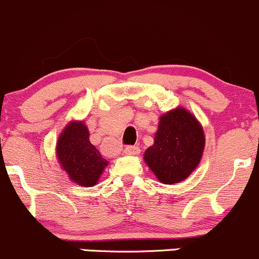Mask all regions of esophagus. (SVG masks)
I'll return each instance as SVG.
<instances>
[{
    "label": "esophagus",
    "instance_id": "1",
    "mask_svg": "<svg viewBox=\"0 0 259 259\" xmlns=\"http://www.w3.org/2000/svg\"><path fill=\"white\" fill-rule=\"evenodd\" d=\"M124 152L125 155H139L140 153V149L138 146H126Z\"/></svg>",
    "mask_w": 259,
    "mask_h": 259
}]
</instances>
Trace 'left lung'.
<instances>
[{
    "instance_id": "left-lung-1",
    "label": "left lung",
    "mask_w": 259,
    "mask_h": 259,
    "mask_svg": "<svg viewBox=\"0 0 259 259\" xmlns=\"http://www.w3.org/2000/svg\"><path fill=\"white\" fill-rule=\"evenodd\" d=\"M153 145L144 161L163 184L183 182L198 167L205 147V134L193 113L177 107L162 114Z\"/></svg>"
}]
</instances>
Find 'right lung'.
Here are the masks:
<instances>
[{
	"mask_svg": "<svg viewBox=\"0 0 259 259\" xmlns=\"http://www.w3.org/2000/svg\"><path fill=\"white\" fill-rule=\"evenodd\" d=\"M56 157L69 180L81 187L96 186L109 163L91 144L83 120H71L64 127L56 141Z\"/></svg>",
	"mask_w": 259,
	"mask_h": 259,
	"instance_id": "1",
	"label": "right lung"
}]
</instances>
